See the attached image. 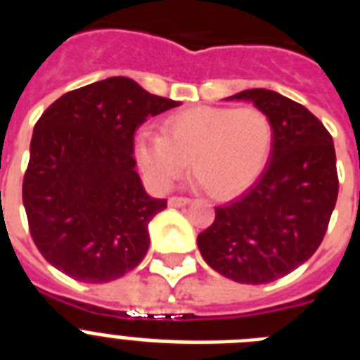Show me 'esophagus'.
Here are the masks:
<instances>
[{
  "label": "esophagus",
  "mask_w": 360,
  "mask_h": 360,
  "mask_svg": "<svg viewBox=\"0 0 360 360\" xmlns=\"http://www.w3.org/2000/svg\"><path fill=\"white\" fill-rule=\"evenodd\" d=\"M191 200L186 198V196H171L169 198V207H184V205H187Z\"/></svg>",
  "instance_id": "esophagus-1"
}]
</instances>
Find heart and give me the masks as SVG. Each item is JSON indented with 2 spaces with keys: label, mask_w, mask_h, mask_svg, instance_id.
<instances>
[{
  "label": "heart",
  "mask_w": 360,
  "mask_h": 360,
  "mask_svg": "<svg viewBox=\"0 0 360 360\" xmlns=\"http://www.w3.org/2000/svg\"><path fill=\"white\" fill-rule=\"evenodd\" d=\"M161 133L142 129L136 160L149 182L167 189L187 164L196 180L216 196H232L252 186L272 148V122L257 106H196L167 117Z\"/></svg>",
  "instance_id": "b5f03b06"
}]
</instances>
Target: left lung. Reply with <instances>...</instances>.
Here are the masks:
<instances>
[{
	"mask_svg": "<svg viewBox=\"0 0 360 360\" xmlns=\"http://www.w3.org/2000/svg\"><path fill=\"white\" fill-rule=\"evenodd\" d=\"M229 98L265 111L272 149L256 182L216 207L198 249L225 278L263 285L290 274L319 249L339 193L335 148L314 113L278 91L252 88Z\"/></svg>",
	"mask_w": 360,
	"mask_h": 360,
	"instance_id": "8db88e82",
	"label": "left lung"
}]
</instances>
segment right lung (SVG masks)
Instances as JSON below:
<instances>
[{
  "label": "right lung",
  "instance_id": "right-lung-1",
  "mask_svg": "<svg viewBox=\"0 0 360 360\" xmlns=\"http://www.w3.org/2000/svg\"><path fill=\"white\" fill-rule=\"evenodd\" d=\"M180 106L128 77L59 97L34 126L23 178L32 240L70 278L108 283L144 259L148 225L167 200L144 191L133 158L136 128Z\"/></svg>",
  "mask_w": 360,
  "mask_h": 360
}]
</instances>
